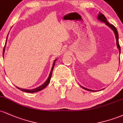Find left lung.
Masks as SVG:
<instances>
[{"label": "left lung", "instance_id": "left-lung-1", "mask_svg": "<svg viewBox=\"0 0 123 123\" xmlns=\"http://www.w3.org/2000/svg\"><path fill=\"white\" fill-rule=\"evenodd\" d=\"M98 19L99 20H100L101 21H102V22H105L106 25H108V26H109L110 28H111V29H112L113 31H114V32H115V36H116V43H117V48L118 49V50H119V53L120 54V51H121V49H120V44H119V43H118V32L117 31V29L116 28V27L115 26H114L112 24H109V22L107 21V19L106 17H105V15H104L103 14L101 13V12H99L98 14ZM81 88H83V89H84V90H87V91H94V90H89V89H87L86 88H84V87H82V86H81Z\"/></svg>", "mask_w": 123, "mask_h": 123}]
</instances>
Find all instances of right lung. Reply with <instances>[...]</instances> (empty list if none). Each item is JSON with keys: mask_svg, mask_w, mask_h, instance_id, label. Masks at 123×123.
I'll return each instance as SVG.
<instances>
[{"mask_svg": "<svg viewBox=\"0 0 123 123\" xmlns=\"http://www.w3.org/2000/svg\"><path fill=\"white\" fill-rule=\"evenodd\" d=\"M6 42H7V40H6V43H5V46H4V49H3V56H4V53H5V47H6ZM57 60H55L54 61V62L53 63V66H52V69L51 70V72H50V75H49V77H48L47 80H46V81L45 82L44 84H42V86H39V87H37V88H34V89H32V90H26V89H23V88H19V87H17V88L19 89V90H21V91H24V92H29V93H33V92H38V91H40L41 90H42L43 89H44L45 88V87H47V86L48 84H49V83H50V79H51V75H52V73H53V69H54V65H55V61Z\"/></svg>", "mask_w": 123, "mask_h": 123, "instance_id": "1", "label": "right lung"}]
</instances>
